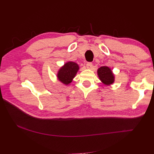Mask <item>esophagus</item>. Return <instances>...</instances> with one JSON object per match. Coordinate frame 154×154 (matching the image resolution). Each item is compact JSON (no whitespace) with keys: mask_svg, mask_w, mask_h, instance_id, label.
Masks as SVG:
<instances>
[{"mask_svg":"<svg viewBox=\"0 0 154 154\" xmlns=\"http://www.w3.org/2000/svg\"><path fill=\"white\" fill-rule=\"evenodd\" d=\"M86 67L87 69H92V63L91 62H88L87 64H86Z\"/></svg>","mask_w":154,"mask_h":154,"instance_id":"1","label":"esophagus"}]
</instances>
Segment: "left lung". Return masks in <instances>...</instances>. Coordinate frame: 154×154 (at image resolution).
<instances>
[{"mask_svg": "<svg viewBox=\"0 0 154 154\" xmlns=\"http://www.w3.org/2000/svg\"><path fill=\"white\" fill-rule=\"evenodd\" d=\"M97 75L103 84L110 85L114 82V75L111 69L106 66L101 67L97 69Z\"/></svg>", "mask_w": 154, "mask_h": 154, "instance_id": "left-lung-1", "label": "left lung"}]
</instances>
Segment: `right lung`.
<instances>
[{"mask_svg": "<svg viewBox=\"0 0 154 154\" xmlns=\"http://www.w3.org/2000/svg\"><path fill=\"white\" fill-rule=\"evenodd\" d=\"M79 70L78 65L73 62H68L59 69L57 74L58 80L65 85L71 83Z\"/></svg>", "mask_w": 154, "mask_h": 154, "instance_id": "right-lung-1", "label": "right lung"}]
</instances>
